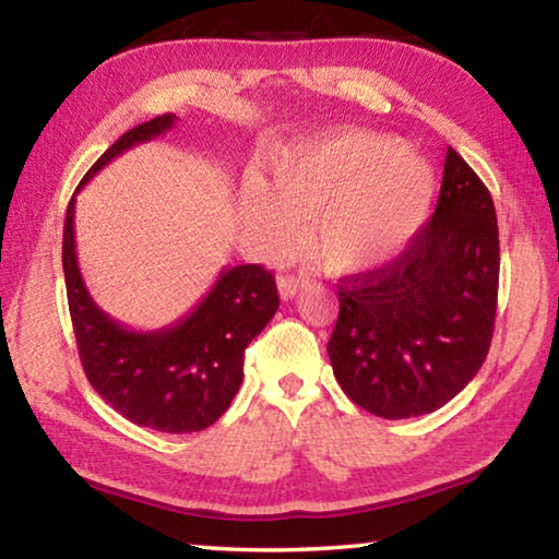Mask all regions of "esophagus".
I'll use <instances>...</instances> for the list:
<instances>
[{
  "instance_id": "34e87169",
  "label": "esophagus",
  "mask_w": 559,
  "mask_h": 559,
  "mask_svg": "<svg viewBox=\"0 0 559 559\" xmlns=\"http://www.w3.org/2000/svg\"><path fill=\"white\" fill-rule=\"evenodd\" d=\"M306 286H308V281L300 278V276H288V273H286V276L278 278V293H281L283 300L293 298L296 293H300Z\"/></svg>"
}]
</instances>
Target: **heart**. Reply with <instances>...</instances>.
Listing matches in <instances>:
<instances>
[{
	"mask_svg": "<svg viewBox=\"0 0 559 559\" xmlns=\"http://www.w3.org/2000/svg\"><path fill=\"white\" fill-rule=\"evenodd\" d=\"M437 169L404 140L335 130L296 140L269 157V185L251 179L241 194L249 231L269 246L306 236L330 273H370L392 263L427 226Z\"/></svg>",
	"mask_w": 559,
	"mask_h": 559,
	"instance_id": "heart-1",
	"label": "heart"
}]
</instances>
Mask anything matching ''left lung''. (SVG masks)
Segmentation results:
<instances>
[{"label":"left lung","instance_id":"1","mask_svg":"<svg viewBox=\"0 0 559 559\" xmlns=\"http://www.w3.org/2000/svg\"><path fill=\"white\" fill-rule=\"evenodd\" d=\"M498 271L493 200L449 147L431 222L390 266L337 290L328 355L349 400L382 419L421 416L453 400L488 355Z\"/></svg>","mask_w":559,"mask_h":559}]
</instances>
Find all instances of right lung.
<instances>
[{"instance_id": "right-lung-1", "label": "right lung", "mask_w": 559, "mask_h": 559, "mask_svg": "<svg viewBox=\"0 0 559 559\" xmlns=\"http://www.w3.org/2000/svg\"><path fill=\"white\" fill-rule=\"evenodd\" d=\"M175 122L177 116L167 112L128 130L88 169L79 189L126 150L165 135ZM75 194L63 224V276L75 343L93 390L138 427L167 433L212 427L239 392L243 349L276 316V281L257 263L224 269L212 290L177 323L159 330L126 328L103 313L81 276Z\"/></svg>"}]
</instances>
